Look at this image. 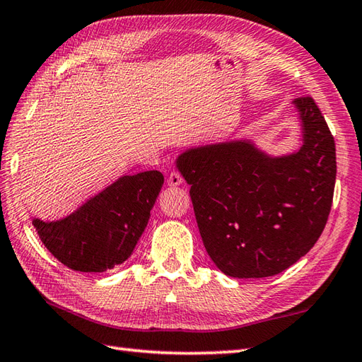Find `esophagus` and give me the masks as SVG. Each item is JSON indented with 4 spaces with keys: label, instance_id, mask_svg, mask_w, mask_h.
Segmentation results:
<instances>
[{
    "label": "esophagus",
    "instance_id": "1",
    "mask_svg": "<svg viewBox=\"0 0 362 362\" xmlns=\"http://www.w3.org/2000/svg\"><path fill=\"white\" fill-rule=\"evenodd\" d=\"M167 184L170 187H176V186H180V184H182V176L180 175V173H176V172H172L170 175H168V178H167Z\"/></svg>",
    "mask_w": 362,
    "mask_h": 362
}]
</instances>
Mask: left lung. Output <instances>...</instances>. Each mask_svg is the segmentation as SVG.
Here are the masks:
<instances>
[{"mask_svg":"<svg viewBox=\"0 0 362 362\" xmlns=\"http://www.w3.org/2000/svg\"><path fill=\"white\" fill-rule=\"evenodd\" d=\"M300 147L272 156L251 139L207 144L176 158L190 184L206 251L224 274L276 276L315 246L330 214L336 148L311 98L294 99Z\"/></svg>","mask_w":362,"mask_h":362,"instance_id":"obj_1","label":"left lung"}]
</instances>
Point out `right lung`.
<instances>
[{
    "instance_id": "obj_1",
    "label": "right lung",
    "mask_w": 362,
    "mask_h": 362,
    "mask_svg": "<svg viewBox=\"0 0 362 362\" xmlns=\"http://www.w3.org/2000/svg\"><path fill=\"white\" fill-rule=\"evenodd\" d=\"M163 184L158 170L124 175L63 218H34L32 224L47 251L69 269H113L138 245Z\"/></svg>"
}]
</instances>
